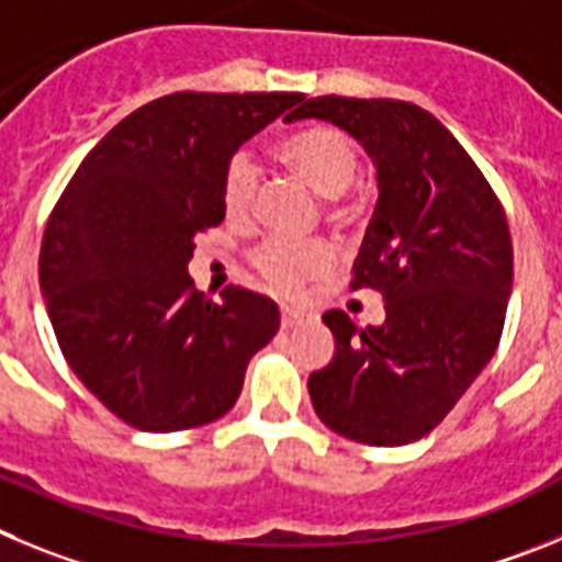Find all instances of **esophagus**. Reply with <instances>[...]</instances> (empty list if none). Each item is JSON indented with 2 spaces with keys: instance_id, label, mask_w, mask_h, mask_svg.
<instances>
[{
  "instance_id": "1",
  "label": "esophagus",
  "mask_w": 562,
  "mask_h": 562,
  "mask_svg": "<svg viewBox=\"0 0 562 562\" xmlns=\"http://www.w3.org/2000/svg\"><path fill=\"white\" fill-rule=\"evenodd\" d=\"M280 316H282V330H293V327L300 325L302 318H305V313L296 311V307L282 305V307H280Z\"/></svg>"
}]
</instances>
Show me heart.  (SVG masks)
I'll return each instance as SVG.
<instances>
[{"instance_id": "b5f03b06", "label": "heart", "mask_w": 562, "mask_h": 562, "mask_svg": "<svg viewBox=\"0 0 562 562\" xmlns=\"http://www.w3.org/2000/svg\"><path fill=\"white\" fill-rule=\"evenodd\" d=\"M277 154L307 184L325 199L338 201V195L356 181L358 154L341 131L330 125H311L285 136L277 145ZM257 165L246 150H237L224 168L221 179V201L232 218H244L255 204ZM338 215V206H333ZM333 255L318 240H293V237H271L255 251V266L260 277L277 291H293L302 280L330 266Z\"/></svg>"}]
</instances>
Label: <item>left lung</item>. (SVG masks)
Masks as SVG:
<instances>
[{
    "instance_id": "obj_1",
    "label": "left lung",
    "mask_w": 562,
    "mask_h": 562,
    "mask_svg": "<svg viewBox=\"0 0 562 562\" xmlns=\"http://www.w3.org/2000/svg\"><path fill=\"white\" fill-rule=\"evenodd\" d=\"M330 120L378 170V204L350 291L383 296L386 322L327 311L336 356L307 378L327 428L363 445H408L439 426L493 358L513 291L504 206L434 114L406 100L325 94L288 114Z\"/></svg>"
}]
</instances>
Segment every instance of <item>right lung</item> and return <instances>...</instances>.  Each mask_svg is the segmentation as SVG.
<instances>
[{
	"label": "right lung",
	"mask_w": 562,
	"mask_h": 562,
	"mask_svg": "<svg viewBox=\"0 0 562 562\" xmlns=\"http://www.w3.org/2000/svg\"><path fill=\"white\" fill-rule=\"evenodd\" d=\"M293 92H176L131 111L89 150L49 212L38 282L60 352L139 431L224 417L280 330L262 293L206 300L187 274L195 235L224 221L221 179L240 145L302 103Z\"/></svg>",
	"instance_id": "obj_1"
}]
</instances>
